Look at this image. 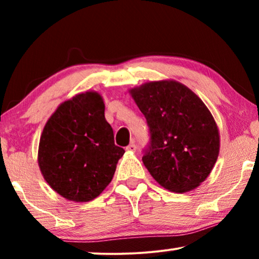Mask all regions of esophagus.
I'll return each instance as SVG.
<instances>
[{
  "label": "esophagus",
  "instance_id": "34e87169",
  "mask_svg": "<svg viewBox=\"0 0 259 259\" xmlns=\"http://www.w3.org/2000/svg\"><path fill=\"white\" fill-rule=\"evenodd\" d=\"M136 145L134 144H130L128 146H126V151H128V152H136Z\"/></svg>",
  "mask_w": 259,
  "mask_h": 259
}]
</instances>
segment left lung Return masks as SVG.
Listing matches in <instances>:
<instances>
[{
	"instance_id": "left-lung-1",
	"label": "left lung",
	"mask_w": 259,
	"mask_h": 259,
	"mask_svg": "<svg viewBox=\"0 0 259 259\" xmlns=\"http://www.w3.org/2000/svg\"><path fill=\"white\" fill-rule=\"evenodd\" d=\"M150 127L143 162L155 182L187 192L207 178L219 154V132L211 112L185 84L151 81L130 90Z\"/></svg>"
}]
</instances>
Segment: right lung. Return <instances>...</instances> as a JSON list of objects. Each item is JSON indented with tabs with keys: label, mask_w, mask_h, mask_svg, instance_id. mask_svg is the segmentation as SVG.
Masks as SVG:
<instances>
[{
	"label": "right lung",
	"mask_w": 259,
	"mask_h": 259,
	"mask_svg": "<svg viewBox=\"0 0 259 259\" xmlns=\"http://www.w3.org/2000/svg\"><path fill=\"white\" fill-rule=\"evenodd\" d=\"M123 153L105 119L101 95L84 92L62 102L48 119L37 161L45 180L60 196L90 201L112 182Z\"/></svg>",
	"instance_id": "right-lung-1"
}]
</instances>
